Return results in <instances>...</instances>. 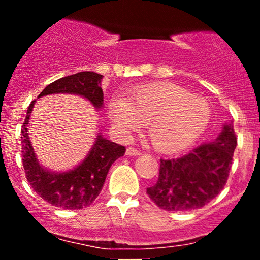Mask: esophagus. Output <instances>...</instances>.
I'll return each mask as SVG.
<instances>
[{
    "instance_id": "34e87169",
    "label": "esophagus",
    "mask_w": 260,
    "mask_h": 260,
    "mask_svg": "<svg viewBox=\"0 0 260 260\" xmlns=\"http://www.w3.org/2000/svg\"><path fill=\"white\" fill-rule=\"evenodd\" d=\"M126 155H128V156H138V155H140V151L137 150L136 148H128L126 150Z\"/></svg>"
}]
</instances>
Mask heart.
I'll use <instances>...</instances> for the list:
<instances>
[{
  "label": "heart",
  "mask_w": 260,
  "mask_h": 260,
  "mask_svg": "<svg viewBox=\"0 0 260 260\" xmlns=\"http://www.w3.org/2000/svg\"><path fill=\"white\" fill-rule=\"evenodd\" d=\"M110 120L122 136L148 124L151 144L162 153H177L192 145L207 131L211 109L207 100L171 83L133 89L126 98L110 100Z\"/></svg>",
  "instance_id": "heart-1"
}]
</instances>
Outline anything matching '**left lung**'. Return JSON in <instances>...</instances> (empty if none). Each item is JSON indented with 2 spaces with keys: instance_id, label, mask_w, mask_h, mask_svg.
<instances>
[{
  "instance_id": "1",
  "label": "left lung",
  "mask_w": 260,
  "mask_h": 260,
  "mask_svg": "<svg viewBox=\"0 0 260 260\" xmlns=\"http://www.w3.org/2000/svg\"><path fill=\"white\" fill-rule=\"evenodd\" d=\"M237 145L232 121L215 139L176 159L160 160L159 178L147 188L149 198L168 211H189L213 201L222 190Z\"/></svg>"
}]
</instances>
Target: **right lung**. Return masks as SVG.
Returning a JSON list of instances; mask_svg holds the SVG:
<instances>
[{
	"label": "right lung",
	"instance_id": "obj_1",
	"mask_svg": "<svg viewBox=\"0 0 260 260\" xmlns=\"http://www.w3.org/2000/svg\"><path fill=\"white\" fill-rule=\"evenodd\" d=\"M101 74L90 71L63 77L51 83L39 94V98L52 94H72L84 98L100 111L104 106L101 89ZM34 100L26 111L22 126V157L26 180L39 197L53 207L77 210L90 205L103 189L107 172L118 157L123 156L126 149L106 139L98 132L90 150L77 166L66 171H52L39 161L28 133V124L34 109Z\"/></svg>",
	"mask_w": 260,
	"mask_h": 260
}]
</instances>
